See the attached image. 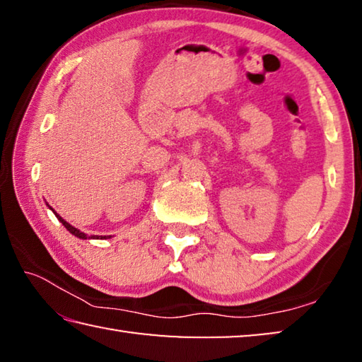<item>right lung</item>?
I'll return each instance as SVG.
<instances>
[{
  "instance_id": "right-lung-1",
  "label": "right lung",
  "mask_w": 362,
  "mask_h": 362,
  "mask_svg": "<svg viewBox=\"0 0 362 362\" xmlns=\"http://www.w3.org/2000/svg\"><path fill=\"white\" fill-rule=\"evenodd\" d=\"M54 214H56V212H54ZM56 216H57V214H56ZM57 218L60 220V222H62L64 223V226H65V228L66 230H69L70 233H71V235H75V236H78L79 238V240H88V235H86V233H83V231H79L78 228H75V226H71L69 222H65V220L62 218V217H60V216H57ZM90 238H95V236H90ZM97 238H99V236H97ZM103 238H105V236H103Z\"/></svg>"
}]
</instances>
